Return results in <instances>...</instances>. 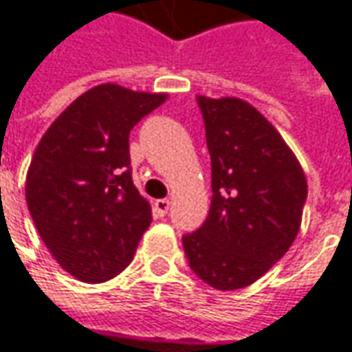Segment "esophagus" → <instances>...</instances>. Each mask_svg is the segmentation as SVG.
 <instances>
[{
    "instance_id": "1",
    "label": "esophagus",
    "mask_w": 352,
    "mask_h": 352,
    "mask_svg": "<svg viewBox=\"0 0 352 352\" xmlns=\"http://www.w3.org/2000/svg\"><path fill=\"white\" fill-rule=\"evenodd\" d=\"M152 206H154V214H156V216H160V218H164V216L168 214L170 202H168V200H156Z\"/></svg>"
}]
</instances>
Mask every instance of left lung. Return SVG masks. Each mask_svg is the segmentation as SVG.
Returning a JSON list of instances; mask_svg holds the SVG:
<instances>
[{
    "label": "left lung",
    "instance_id": "1",
    "mask_svg": "<svg viewBox=\"0 0 352 352\" xmlns=\"http://www.w3.org/2000/svg\"><path fill=\"white\" fill-rule=\"evenodd\" d=\"M212 160V204L182 237L190 270L214 289L252 285L299 232L307 180L281 134L239 98L196 97Z\"/></svg>",
    "mask_w": 352,
    "mask_h": 352
}]
</instances>
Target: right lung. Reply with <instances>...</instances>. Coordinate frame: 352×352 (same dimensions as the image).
<instances>
[{
	"label": "right lung",
	"instance_id": "right-lung-1",
	"mask_svg": "<svg viewBox=\"0 0 352 352\" xmlns=\"http://www.w3.org/2000/svg\"><path fill=\"white\" fill-rule=\"evenodd\" d=\"M166 95L98 85L45 132L27 172L29 214L65 272L102 283L122 272L152 221L132 184L129 134Z\"/></svg>",
	"mask_w": 352,
	"mask_h": 352
}]
</instances>
